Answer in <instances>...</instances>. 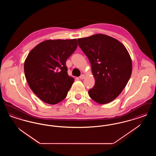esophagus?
<instances>
[{
    "label": "esophagus",
    "instance_id": "esophagus-1",
    "mask_svg": "<svg viewBox=\"0 0 156 156\" xmlns=\"http://www.w3.org/2000/svg\"><path fill=\"white\" fill-rule=\"evenodd\" d=\"M85 75L84 74H82L80 76V78L81 79V80H83L84 78H85Z\"/></svg>",
    "mask_w": 156,
    "mask_h": 156
}]
</instances>
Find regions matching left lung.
<instances>
[{"label": "left lung", "instance_id": "1", "mask_svg": "<svg viewBox=\"0 0 156 156\" xmlns=\"http://www.w3.org/2000/svg\"><path fill=\"white\" fill-rule=\"evenodd\" d=\"M78 45L90 62L95 83L89 97L100 104L109 103L126 87L132 71L126 47L113 37L98 34L78 39Z\"/></svg>", "mask_w": 156, "mask_h": 156}]
</instances>
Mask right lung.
<instances>
[{"label":"right lung","instance_id":"right-lung-1","mask_svg":"<svg viewBox=\"0 0 156 156\" xmlns=\"http://www.w3.org/2000/svg\"><path fill=\"white\" fill-rule=\"evenodd\" d=\"M77 46L76 39L48 40L28 54L24 64L26 80L45 103L58 104L67 97L74 79L68 75L66 61Z\"/></svg>","mask_w":156,"mask_h":156}]
</instances>
